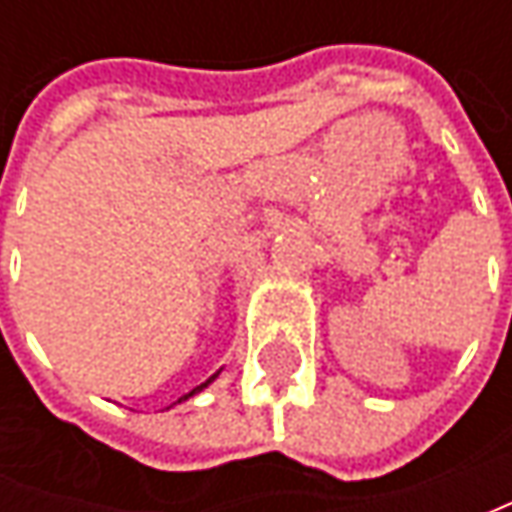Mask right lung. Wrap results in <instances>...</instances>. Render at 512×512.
<instances>
[{
	"mask_svg": "<svg viewBox=\"0 0 512 512\" xmlns=\"http://www.w3.org/2000/svg\"><path fill=\"white\" fill-rule=\"evenodd\" d=\"M216 376H219V373H213V376H210V379H207V382H202V384H199V387H193V390H190V393H185V396H182V399H176V402H173V404H182V402H187V399H190V396H196V393H202V390H205L207 384L213 382V379H216ZM173 404H170V407H173Z\"/></svg>",
	"mask_w": 512,
	"mask_h": 512,
	"instance_id": "add662e5",
	"label": "right lung"
}]
</instances>
